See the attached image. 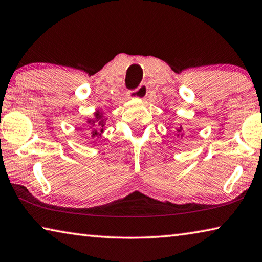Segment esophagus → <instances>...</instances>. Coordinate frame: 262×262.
<instances>
[{"instance_id":"1","label":"esophagus","mask_w":262,"mask_h":262,"mask_svg":"<svg viewBox=\"0 0 262 262\" xmlns=\"http://www.w3.org/2000/svg\"><path fill=\"white\" fill-rule=\"evenodd\" d=\"M149 92V88L145 83H141L139 86H137L136 89H134V90H132L129 92V96L132 97V98H140V99H143L144 97H147Z\"/></svg>"}]
</instances>
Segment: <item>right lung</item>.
Masks as SVG:
<instances>
[{
    "instance_id": "right-lung-1",
    "label": "right lung",
    "mask_w": 262,
    "mask_h": 262,
    "mask_svg": "<svg viewBox=\"0 0 262 262\" xmlns=\"http://www.w3.org/2000/svg\"><path fill=\"white\" fill-rule=\"evenodd\" d=\"M101 118H103V117H101V114H100L99 112H97V113H96V119H97V120H95V121H94V120H90V121H89V123H90V125H91L92 127H94V125H95V127H97L96 129H95L94 132H92V135H94V136H97V135L100 136L99 132L97 130V129H100V128L104 127L105 121H104ZM100 132H103V129H101Z\"/></svg>"
}]
</instances>
